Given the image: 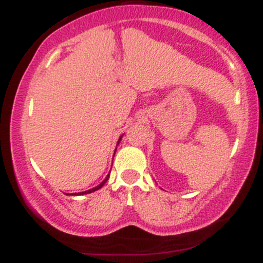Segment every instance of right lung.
<instances>
[{"label": "right lung", "instance_id": "1", "mask_svg": "<svg viewBox=\"0 0 263 263\" xmlns=\"http://www.w3.org/2000/svg\"><path fill=\"white\" fill-rule=\"evenodd\" d=\"M121 138H122V136L121 137H120V140H119V142H117V144L120 143V141H121ZM108 177H110V174H107V177L105 178L104 180H102V182L99 184L98 186H95V188H92V189H90V190H86V192H83V193H75V194H73V195H83V194H89V193H92V192H95V190H98V189H100L101 186H104V184L107 182V179H108Z\"/></svg>", "mask_w": 263, "mask_h": 263}]
</instances>
